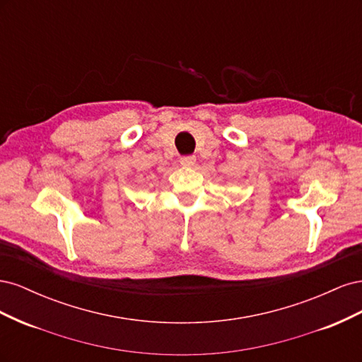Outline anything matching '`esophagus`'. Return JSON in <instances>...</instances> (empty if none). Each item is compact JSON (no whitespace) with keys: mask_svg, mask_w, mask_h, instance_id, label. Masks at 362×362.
Listing matches in <instances>:
<instances>
[{"mask_svg":"<svg viewBox=\"0 0 362 362\" xmlns=\"http://www.w3.org/2000/svg\"><path fill=\"white\" fill-rule=\"evenodd\" d=\"M181 164L184 168H190V166H193L194 164V161H196V157L194 156H185V157H181Z\"/></svg>","mask_w":362,"mask_h":362,"instance_id":"obj_1","label":"esophagus"}]
</instances>
